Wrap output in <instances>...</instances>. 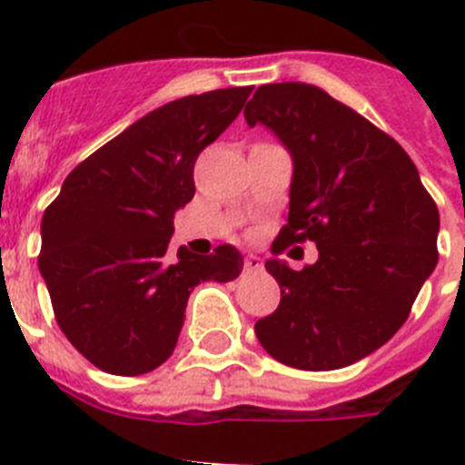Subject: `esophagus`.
<instances>
[{"mask_svg": "<svg viewBox=\"0 0 465 465\" xmlns=\"http://www.w3.org/2000/svg\"><path fill=\"white\" fill-rule=\"evenodd\" d=\"M244 270L246 272H261L262 261L256 256V253H249V256L244 258Z\"/></svg>", "mask_w": 465, "mask_h": 465, "instance_id": "1", "label": "esophagus"}]
</instances>
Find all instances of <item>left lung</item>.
<instances>
[{
    "label": "left lung",
    "instance_id": "8db88e82",
    "mask_svg": "<svg viewBox=\"0 0 465 465\" xmlns=\"http://www.w3.org/2000/svg\"><path fill=\"white\" fill-rule=\"evenodd\" d=\"M244 118L272 130L293 158L274 253L305 240L319 249L302 270L265 262L282 300L256 322V338L298 371L356 363L396 335L438 265L433 197L396 139L316 85H261Z\"/></svg>",
    "mask_w": 465,
    "mask_h": 465
}]
</instances>
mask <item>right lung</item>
Returning a JSON list of instances; mask_svg holds the SVG:
<instances>
[{
	"label": "right lung",
	"instance_id": "obj_1",
	"mask_svg": "<svg viewBox=\"0 0 465 465\" xmlns=\"http://www.w3.org/2000/svg\"><path fill=\"white\" fill-rule=\"evenodd\" d=\"M253 85L163 104L74 167L41 219L39 272L57 326L111 375L155 371L172 356L200 282H232L235 246L167 256L174 213L195 195L193 167Z\"/></svg>",
	"mask_w": 465,
	"mask_h": 465
}]
</instances>
